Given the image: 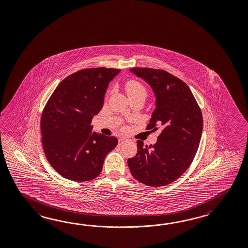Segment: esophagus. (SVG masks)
I'll list each match as a JSON object with an SVG mask.
<instances>
[{
	"label": "esophagus",
	"instance_id": "34e87169",
	"mask_svg": "<svg viewBox=\"0 0 248 248\" xmlns=\"http://www.w3.org/2000/svg\"><path fill=\"white\" fill-rule=\"evenodd\" d=\"M126 141H127L126 139H119V144H124Z\"/></svg>",
	"mask_w": 248,
	"mask_h": 248
}]
</instances>
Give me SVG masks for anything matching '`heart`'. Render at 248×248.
<instances>
[{
  "mask_svg": "<svg viewBox=\"0 0 248 248\" xmlns=\"http://www.w3.org/2000/svg\"><path fill=\"white\" fill-rule=\"evenodd\" d=\"M126 92H127L128 97L133 95H144L146 97L147 95V90L142 83L139 81L129 80L126 84Z\"/></svg>",
  "mask_w": 248,
  "mask_h": 248,
  "instance_id": "1",
  "label": "heart"
}]
</instances>
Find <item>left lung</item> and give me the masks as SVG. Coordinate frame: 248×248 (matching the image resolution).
<instances>
[{"label":"left lung","instance_id":"obj_1","mask_svg":"<svg viewBox=\"0 0 248 248\" xmlns=\"http://www.w3.org/2000/svg\"><path fill=\"white\" fill-rule=\"evenodd\" d=\"M130 71L153 88L156 108L147 130L161 134L154 145L138 140V153L127 160L139 182L162 186L179 179L196 156L202 131L201 109L188 86L163 69L132 68Z\"/></svg>","mask_w":248,"mask_h":248}]
</instances>
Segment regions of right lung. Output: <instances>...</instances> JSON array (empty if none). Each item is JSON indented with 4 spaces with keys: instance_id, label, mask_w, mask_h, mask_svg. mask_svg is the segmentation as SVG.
Segmentation results:
<instances>
[{
    "instance_id": "obj_1",
    "label": "right lung",
    "mask_w": 248,
    "mask_h": 248,
    "mask_svg": "<svg viewBox=\"0 0 248 248\" xmlns=\"http://www.w3.org/2000/svg\"><path fill=\"white\" fill-rule=\"evenodd\" d=\"M121 69H81L62 81L41 116L42 144L49 163L61 176L89 181L102 171L115 137L92 132L93 116L103 108L109 81Z\"/></svg>"
}]
</instances>
